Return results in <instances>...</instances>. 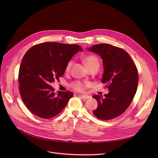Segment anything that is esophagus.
Returning a JSON list of instances; mask_svg holds the SVG:
<instances>
[{
    "instance_id": "1",
    "label": "esophagus",
    "mask_w": 158,
    "mask_h": 158,
    "mask_svg": "<svg viewBox=\"0 0 158 158\" xmlns=\"http://www.w3.org/2000/svg\"><path fill=\"white\" fill-rule=\"evenodd\" d=\"M78 96H79V97L82 98H83V99H88V98H91V97H90V96H89V95H79Z\"/></svg>"
}]
</instances>
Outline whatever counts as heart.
<instances>
[{"label": "heart", "instance_id": "1", "mask_svg": "<svg viewBox=\"0 0 158 158\" xmlns=\"http://www.w3.org/2000/svg\"><path fill=\"white\" fill-rule=\"evenodd\" d=\"M84 61L86 65L87 66L88 69L92 68L95 66H99V61L98 60V58L94 55H89L86 56L84 59ZM72 61H69L68 63L66 64V68H65V70L66 72L69 71L72 66ZM70 86L73 90L77 91V92H83L85 89V85L80 81H74L72 82L70 84Z\"/></svg>", "mask_w": 158, "mask_h": 158}]
</instances>
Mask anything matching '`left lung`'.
I'll use <instances>...</instances> for the list:
<instances>
[{
    "label": "left lung",
    "mask_w": 158,
    "mask_h": 158,
    "mask_svg": "<svg viewBox=\"0 0 158 158\" xmlns=\"http://www.w3.org/2000/svg\"><path fill=\"white\" fill-rule=\"evenodd\" d=\"M88 51L100 55L104 64L102 83L109 93L104 97L95 95L97 108L93 111L104 120L118 117L125 111L133 99L138 85V73L129 54L123 49L110 44L93 45Z\"/></svg>",
    "instance_id": "obj_1"
}]
</instances>
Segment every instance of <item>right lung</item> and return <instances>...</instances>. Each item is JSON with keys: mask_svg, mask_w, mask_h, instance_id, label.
Here are the masks:
<instances>
[{"mask_svg": "<svg viewBox=\"0 0 158 158\" xmlns=\"http://www.w3.org/2000/svg\"><path fill=\"white\" fill-rule=\"evenodd\" d=\"M82 48L78 45L41 43L25 54L19 69V82L22 101L28 110L42 118L59 114L73 94L70 91L54 93L51 82L62 77L66 64Z\"/></svg>", "mask_w": 158, "mask_h": 158, "instance_id": "add662e5", "label": "right lung"}]
</instances>
